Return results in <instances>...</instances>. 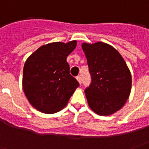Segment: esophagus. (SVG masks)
Wrapping results in <instances>:
<instances>
[{"label":"esophagus","instance_id":"34e87169","mask_svg":"<svg viewBox=\"0 0 149 149\" xmlns=\"http://www.w3.org/2000/svg\"><path fill=\"white\" fill-rule=\"evenodd\" d=\"M77 81H79V83L81 84V83H82V78H81V76H78L77 77Z\"/></svg>","mask_w":149,"mask_h":149}]
</instances>
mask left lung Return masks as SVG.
Returning a JSON list of instances; mask_svg holds the SVG:
<instances>
[{"label": "left lung", "mask_w": 149, "mask_h": 149, "mask_svg": "<svg viewBox=\"0 0 149 149\" xmlns=\"http://www.w3.org/2000/svg\"><path fill=\"white\" fill-rule=\"evenodd\" d=\"M91 83L84 90L88 105L97 114L108 116L120 109L132 88L130 71L121 55L103 42L84 43Z\"/></svg>", "instance_id": "8db88e82"}]
</instances>
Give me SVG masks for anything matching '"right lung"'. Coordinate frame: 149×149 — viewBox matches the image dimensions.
Here are the masks:
<instances>
[{
	"label": "right lung",
	"instance_id": "obj_1",
	"mask_svg": "<svg viewBox=\"0 0 149 149\" xmlns=\"http://www.w3.org/2000/svg\"><path fill=\"white\" fill-rule=\"evenodd\" d=\"M76 46V40L50 43L40 47L25 61L23 89L29 103L40 112L55 113L62 109L79 86L66 61Z\"/></svg>",
	"mask_w": 149,
	"mask_h": 149
}]
</instances>
